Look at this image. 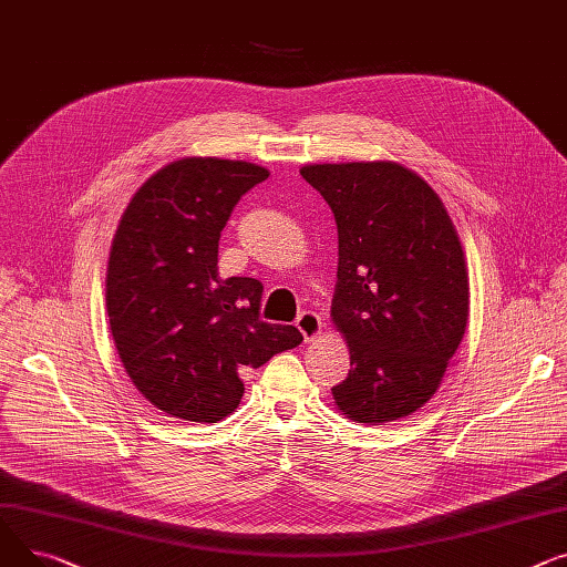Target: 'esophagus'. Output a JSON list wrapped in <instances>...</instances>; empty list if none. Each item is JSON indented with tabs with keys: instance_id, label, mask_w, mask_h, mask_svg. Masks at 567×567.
I'll list each match as a JSON object with an SVG mask.
<instances>
[{
	"instance_id": "1",
	"label": "esophagus",
	"mask_w": 567,
	"mask_h": 567,
	"mask_svg": "<svg viewBox=\"0 0 567 567\" xmlns=\"http://www.w3.org/2000/svg\"><path fill=\"white\" fill-rule=\"evenodd\" d=\"M297 329L302 331L305 341H316V339L322 334L324 324H322V320H320V316H318V313H313V311H305L302 316L297 318Z\"/></svg>"
}]
</instances>
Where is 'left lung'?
<instances>
[{
	"mask_svg": "<svg viewBox=\"0 0 567 567\" xmlns=\"http://www.w3.org/2000/svg\"><path fill=\"white\" fill-rule=\"evenodd\" d=\"M299 174L334 213L339 272L331 322L350 373L331 389L350 421L405 419L437 393L470 320V270L457 230L408 166L305 164Z\"/></svg>",
	"mask_w": 567,
	"mask_h": 567,
	"instance_id": "obj_1",
	"label": "left lung"
}]
</instances>
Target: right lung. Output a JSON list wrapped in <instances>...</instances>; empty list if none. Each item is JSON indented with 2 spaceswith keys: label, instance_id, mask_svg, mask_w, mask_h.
I'll return each instance as SVG.
<instances>
[{
  "label": "right lung",
  "instance_id": "add662e5",
  "mask_svg": "<svg viewBox=\"0 0 567 567\" xmlns=\"http://www.w3.org/2000/svg\"><path fill=\"white\" fill-rule=\"evenodd\" d=\"M268 176L245 159L181 157L121 215L105 281L112 339L132 384L169 416L221 421L240 405L247 369L302 343L292 324L258 318L260 281L217 268L221 228Z\"/></svg>",
  "mask_w": 567,
  "mask_h": 567
}]
</instances>
